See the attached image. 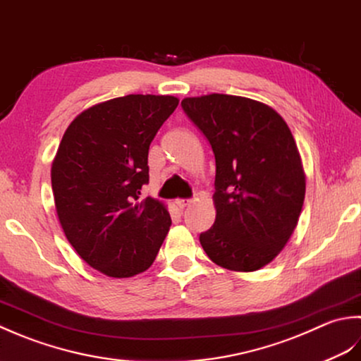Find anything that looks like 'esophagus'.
I'll return each instance as SVG.
<instances>
[{
    "label": "esophagus",
    "mask_w": 361,
    "mask_h": 361,
    "mask_svg": "<svg viewBox=\"0 0 361 361\" xmlns=\"http://www.w3.org/2000/svg\"><path fill=\"white\" fill-rule=\"evenodd\" d=\"M174 204L178 205L179 209H185L187 205H190V204H191V200H176V201H174Z\"/></svg>",
    "instance_id": "34e87169"
}]
</instances>
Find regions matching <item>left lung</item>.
Segmentation results:
<instances>
[{"label": "left lung", "instance_id": "8db88e82", "mask_svg": "<svg viewBox=\"0 0 361 361\" xmlns=\"http://www.w3.org/2000/svg\"><path fill=\"white\" fill-rule=\"evenodd\" d=\"M180 106L215 154L216 218L200 241L218 267L249 273L273 262L296 229L305 173L288 124L263 102L212 93Z\"/></svg>", "mask_w": 361, "mask_h": 361}]
</instances>
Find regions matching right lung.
<instances>
[{
  "label": "right lung",
  "mask_w": 361,
  "mask_h": 361,
  "mask_svg": "<svg viewBox=\"0 0 361 361\" xmlns=\"http://www.w3.org/2000/svg\"><path fill=\"white\" fill-rule=\"evenodd\" d=\"M179 99L128 94L88 107L65 130L51 166L65 237L109 277L148 269L171 226L165 204L140 200L149 182V145Z\"/></svg>",
  "instance_id": "obj_1"
}]
</instances>
